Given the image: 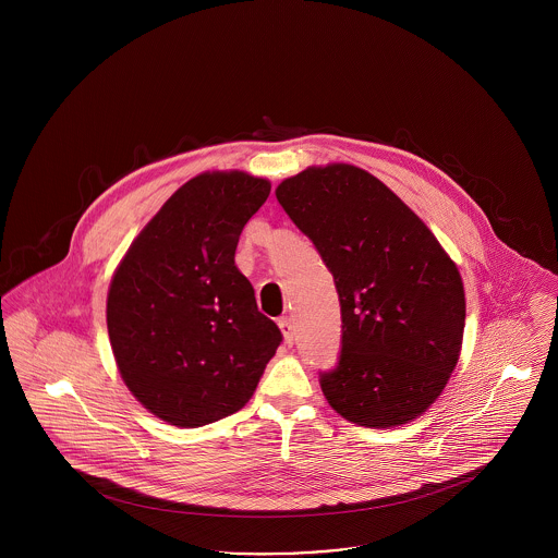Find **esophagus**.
Instances as JSON below:
<instances>
[{"instance_id":"obj_1","label":"esophagus","mask_w":558,"mask_h":558,"mask_svg":"<svg viewBox=\"0 0 558 558\" xmlns=\"http://www.w3.org/2000/svg\"><path fill=\"white\" fill-rule=\"evenodd\" d=\"M278 326H280V330H282L284 341L291 345L292 341H294V324H292V319L280 318L278 319Z\"/></svg>"}]
</instances>
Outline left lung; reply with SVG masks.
<instances>
[{
    "instance_id": "left-lung-1",
    "label": "left lung",
    "mask_w": 558,
    "mask_h": 558,
    "mask_svg": "<svg viewBox=\"0 0 558 558\" xmlns=\"http://www.w3.org/2000/svg\"><path fill=\"white\" fill-rule=\"evenodd\" d=\"M276 198L330 269L343 319L324 398L345 421L401 426L435 403L458 364L466 301L458 266L425 221L368 171L328 162Z\"/></svg>"
}]
</instances>
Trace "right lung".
<instances>
[{
    "mask_svg": "<svg viewBox=\"0 0 558 558\" xmlns=\"http://www.w3.org/2000/svg\"><path fill=\"white\" fill-rule=\"evenodd\" d=\"M269 190L266 178L239 169L192 178L112 274L117 368L133 398L169 425L196 428L239 412L282 341L234 262L240 232Z\"/></svg>",
    "mask_w": 558,
    "mask_h": 558,
    "instance_id": "1",
    "label": "right lung"
}]
</instances>
